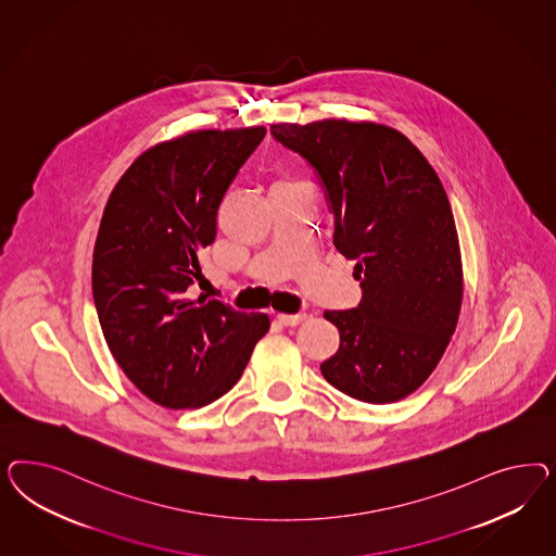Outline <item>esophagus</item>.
Instances as JSON below:
<instances>
[{"instance_id": "1", "label": "esophagus", "mask_w": 556, "mask_h": 556, "mask_svg": "<svg viewBox=\"0 0 556 556\" xmlns=\"http://www.w3.org/2000/svg\"><path fill=\"white\" fill-rule=\"evenodd\" d=\"M305 320V314H277V321H281L283 326H298Z\"/></svg>"}]
</instances>
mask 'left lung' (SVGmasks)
I'll return each instance as SVG.
<instances>
[{
  "label": "left lung",
  "instance_id": "obj_1",
  "mask_svg": "<svg viewBox=\"0 0 556 556\" xmlns=\"http://www.w3.org/2000/svg\"><path fill=\"white\" fill-rule=\"evenodd\" d=\"M270 135L318 170L334 247L356 263L363 287L358 307L324 312L340 346L321 375L354 400L400 402L437 369L463 303L458 235L437 170L377 122H286L270 124Z\"/></svg>",
  "mask_w": 556,
  "mask_h": 556
}]
</instances>
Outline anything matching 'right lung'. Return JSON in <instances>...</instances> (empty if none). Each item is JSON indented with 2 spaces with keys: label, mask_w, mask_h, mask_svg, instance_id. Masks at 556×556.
<instances>
[{
  "label": "right lung",
  "mask_w": 556,
  "mask_h": 556,
  "mask_svg": "<svg viewBox=\"0 0 556 556\" xmlns=\"http://www.w3.org/2000/svg\"><path fill=\"white\" fill-rule=\"evenodd\" d=\"M267 128L191 130L142 152L112 189L93 247L101 332L154 404L193 409L235 388L267 334V314L189 300L219 203Z\"/></svg>",
  "instance_id": "add662e5"
}]
</instances>
